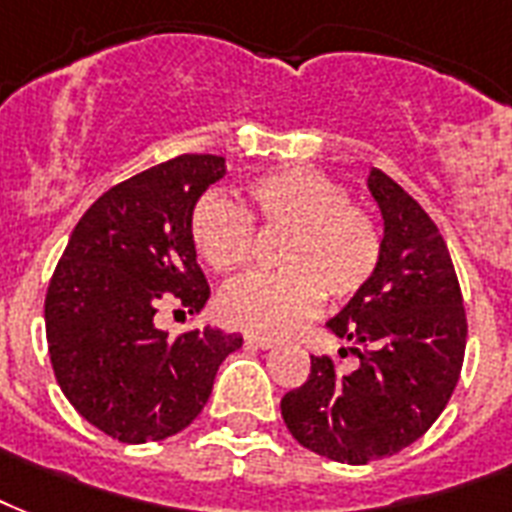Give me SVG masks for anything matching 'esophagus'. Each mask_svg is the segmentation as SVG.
<instances>
[{
  "mask_svg": "<svg viewBox=\"0 0 512 512\" xmlns=\"http://www.w3.org/2000/svg\"><path fill=\"white\" fill-rule=\"evenodd\" d=\"M245 344H248V347H256V350H272L277 342H275V339H269V336L248 334V336H245Z\"/></svg>",
  "mask_w": 512,
  "mask_h": 512,
  "instance_id": "esophagus-1",
  "label": "esophagus"
}]
</instances>
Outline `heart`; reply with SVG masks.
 Listing matches in <instances>:
<instances>
[{"label": "heart", "mask_w": 512, "mask_h": 512, "mask_svg": "<svg viewBox=\"0 0 512 512\" xmlns=\"http://www.w3.org/2000/svg\"><path fill=\"white\" fill-rule=\"evenodd\" d=\"M253 229L283 232L272 253L280 272L251 275L219 296L229 326L261 336H285L315 315L320 299L342 304L366 288L382 261V229L352 202L350 189L312 168L272 170L245 186V208L205 192L189 216L200 259L219 275L251 261Z\"/></svg>", "instance_id": "obj_1"}]
</instances>
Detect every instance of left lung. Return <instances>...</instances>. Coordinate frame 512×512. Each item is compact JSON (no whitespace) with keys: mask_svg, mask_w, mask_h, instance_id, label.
<instances>
[{"mask_svg":"<svg viewBox=\"0 0 512 512\" xmlns=\"http://www.w3.org/2000/svg\"><path fill=\"white\" fill-rule=\"evenodd\" d=\"M368 189L382 208V261L326 323L352 342L358 368L312 355L307 382L280 400L304 449L347 465L392 457L430 430L457 387L467 342L457 272L433 219L382 170H371Z\"/></svg>","mask_w":512,"mask_h":512,"instance_id":"1","label":"left lung"}]
</instances>
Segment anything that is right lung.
Here are the masks:
<instances>
[{"label": "right lung", "instance_id": "add662e5", "mask_svg": "<svg viewBox=\"0 0 512 512\" xmlns=\"http://www.w3.org/2000/svg\"><path fill=\"white\" fill-rule=\"evenodd\" d=\"M221 176L224 157L181 154L112 186L79 219L50 277L55 379L79 417L114 441H162L192 425L221 360L243 347V336L211 326L176 339L154 326L162 304L197 315L211 296L189 216Z\"/></svg>", "mask_w": 512, "mask_h": 512}]
</instances>
